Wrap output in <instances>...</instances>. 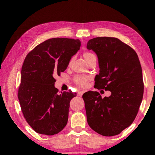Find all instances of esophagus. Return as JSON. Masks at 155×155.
<instances>
[{
    "mask_svg": "<svg viewBox=\"0 0 155 155\" xmlns=\"http://www.w3.org/2000/svg\"><path fill=\"white\" fill-rule=\"evenodd\" d=\"M83 93H84V91H78V96H81L83 94Z\"/></svg>",
    "mask_w": 155,
    "mask_h": 155,
    "instance_id": "esophagus-1",
    "label": "esophagus"
}]
</instances>
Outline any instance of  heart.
I'll return each instance as SVG.
<instances>
[{"instance_id":"heart-1","label":"heart","mask_w":155,"mask_h":155,"mask_svg":"<svg viewBox=\"0 0 155 155\" xmlns=\"http://www.w3.org/2000/svg\"><path fill=\"white\" fill-rule=\"evenodd\" d=\"M83 55H84V57H85L86 61H87L89 59L94 56V54L91 53V52H86L84 53ZM88 80H89L88 77H83V76H78V77H75L74 82L76 83V84H77V85L80 86V87H85V86L86 85V84H87V82L88 81Z\"/></svg>"}]
</instances>
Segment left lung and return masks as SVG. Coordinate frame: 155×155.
I'll list each match as a JSON object with an SVG mask.
<instances>
[{"mask_svg": "<svg viewBox=\"0 0 155 155\" xmlns=\"http://www.w3.org/2000/svg\"><path fill=\"white\" fill-rule=\"evenodd\" d=\"M87 48L95 52L98 59L94 87L111 92L104 98L98 91L83 94L88 124L100 135H118L134 121L142 101L140 60L134 50L115 38L91 39Z\"/></svg>", "mask_w": 155, "mask_h": 155, "instance_id": "8db88e82", "label": "left lung"}]
</instances>
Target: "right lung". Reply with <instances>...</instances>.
<instances>
[{
	"instance_id": "add662e5",
	"label": "right lung",
	"mask_w": 155,
	"mask_h": 155,
	"mask_svg": "<svg viewBox=\"0 0 155 155\" xmlns=\"http://www.w3.org/2000/svg\"><path fill=\"white\" fill-rule=\"evenodd\" d=\"M80 46L79 40L52 38L26 57L18 97L25 118L36 133L53 135L66 126L70 102L77 94L58 92L54 76L65 71Z\"/></svg>"
}]
</instances>
